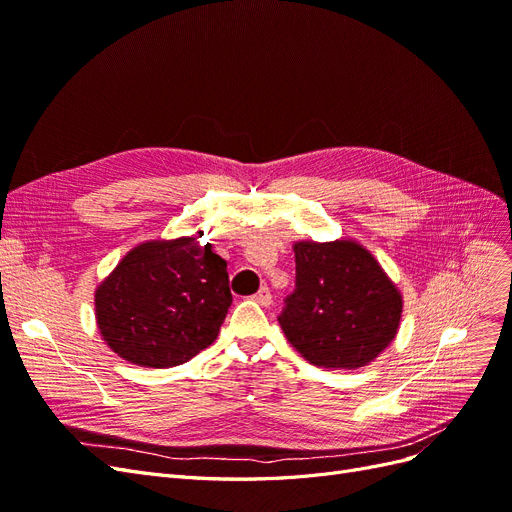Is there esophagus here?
<instances>
[{
  "instance_id": "34e87169",
  "label": "esophagus",
  "mask_w": 512,
  "mask_h": 512,
  "mask_svg": "<svg viewBox=\"0 0 512 512\" xmlns=\"http://www.w3.org/2000/svg\"><path fill=\"white\" fill-rule=\"evenodd\" d=\"M254 301H256V303H260L262 307H269V305L273 303V297H271V290H269V286H262V288L254 294Z\"/></svg>"
}]
</instances>
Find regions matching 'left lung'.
<instances>
[{
    "label": "left lung",
    "mask_w": 512,
    "mask_h": 512,
    "mask_svg": "<svg viewBox=\"0 0 512 512\" xmlns=\"http://www.w3.org/2000/svg\"><path fill=\"white\" fill-rule=\"evenodd\" d=\"M292 250L297 286L277 318L288 342L318 367L369 365L397 335V286L356 241H299Z\"/></svg>",
    "instance_id": "left-lung-1"
}]
</instances>
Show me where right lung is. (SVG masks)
I'll return each mask as SVG.
<instances>
[{"instance_id": "add662e5", "label": "right lung", "mask_w": 512, "mask_h": 512, "mask_svg": "<svg viewBox=\"0 0 512 512\" xmlns=\"http://www.w3.org/2000/svg\"><path fill=\"white\" fill-rule=\"evenodd\" d=\"M230 303L226 260L209 243L147 241L98 286L96 320L123 361L162 369L211 346Z\"/></svg>"}]
</instances>
